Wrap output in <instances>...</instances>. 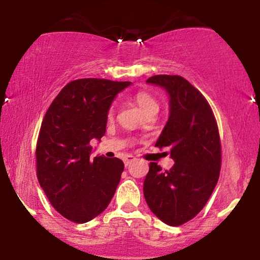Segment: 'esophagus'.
<instances>
[{
	"mask_svg": "<svg viewBox=\"0 0 260 260\" xmlns=\"http://www.w3.org/2000/svg\"><path fill=\"white\" fill-rule=\"evenodd\" d=\"M123 161H124V165H125V166H129L131 162H134V161H135V157H134V156H131V155H126L125 157L123 158Z\"/></svg>",
	"mask_w": 260,
	"mask_h": 260,
	"instance_id": "obj_1",
	"label": "esophagus"
}]
</instances>
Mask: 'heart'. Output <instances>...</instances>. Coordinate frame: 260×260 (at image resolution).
I'll use <instances>...</instances> for the list:
<instances>
[{
    "instance_id": "1",
    "label": "heart",
    "mask_w": 260,
    "mask_h": 260,
    "mask_svg": "<svg viewBox=\"0 0 260 260\" xmlns=\"http://www.w3.org/2000/svg\"><path fill=\"white\" fill-rule=\"evenodd\" d=\"M135 101H136L137 105L140 106V109L143 111L144 115H147L149 112H157L158 111V103L156 99L152 97L150 93L145 91H140L135 94ZM113 111V106L110 109L109 111V117H112Z\"/></svg>"
}]
</instances>
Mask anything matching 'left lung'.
Listing matches in <instances>:
<instances>
[{
	"mask_svg": "<svg viewBox=\"0 0 260 260\" xmlns=\"http://www.w3.org/2000/svg\"><path fill=\"white\" fill-rule=\"evenodd\" d=\"M148 84L169 95V117L156 147L168 148L174 166L162 170L149 166L143 184L150 211L169 226L193 219L216 186L221 165L218 125L204 95L180 76H154Z\"/></svg>",
	"mask_w": 260,
	"mask_h": 260,
	"instance_id": "obj_1",
	"label": "left lung"
}]
</instances>
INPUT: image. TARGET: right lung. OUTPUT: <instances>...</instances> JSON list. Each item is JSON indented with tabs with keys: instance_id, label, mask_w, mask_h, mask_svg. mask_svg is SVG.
Masks as SVG:
<instances>
[{
	"instance_id": "add662e5",
	"label": "right lung",
	"mask_w": 260,
	"mask_h": 260,
	"mask_svg": "<svg viewBox=\"0 0 260 260\" xmlns=\"http://www.w3.org/2000/svg\"><path fill=\"white\" fill-rule=\"evenodd\" d=\"M130 85L95 78L71 81L44 117L35 151L38 180L53 207L71 221H90L115 195L124 163L92 158L90 142L104 136L113 99Z\"/></svg>"
}]
</instances>
